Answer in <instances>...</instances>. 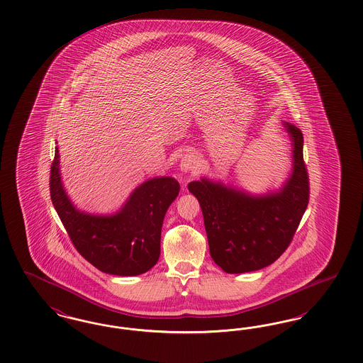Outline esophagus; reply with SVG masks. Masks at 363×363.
<instances>
[{
  "mask_svg": "<svg viewBox=\"0 0 363 363\" xmlns=\"http://www.w3.org/2000/svg\"><path fill=\"white\" fill-rule=\"evenodd\" d=\"M179 169L182 173H199L201 169V160L197 154L188 152L182 157L181 163H179Z\"/></svg>",
  "mask_w": 363,
  "mask_h": 363,
  "instance_id": "esophagus-1",
  "label": "esophagus"
}]
</instances>
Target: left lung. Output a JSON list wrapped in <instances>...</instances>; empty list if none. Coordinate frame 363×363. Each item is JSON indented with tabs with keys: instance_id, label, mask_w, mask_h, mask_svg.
I'll return each mask as SVG.
<instances>
[{
	"instance_id": "1",
	"label": "left lung",
	"mask_w": 363,
	"mask_h": 363,
	"mask_svg": "<svg viewBox=\"0 0 363 363\" xmlns=\"http://www.w3.org/2000/svg\"><path fill=\"white\" fill-rule=\"evenodd\" d=\"M291 140V172L284 185L264 194L201 178L188 185L203 211L212 259L225 273L261 270L276 262L294 236L309 201V179L303 158L304 138L284 121Z\"/></svg>"
}]
</instances>
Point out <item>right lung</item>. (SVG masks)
I'll list each match as a JSON object with an SVG mask.
<instances>
[{
  "label": "right lung",
  "mask_w": 363,
  "mask_h": 363,
  "mask_svg": "<svg viewBox=\"0 0 363 363\" xmlns=\"http://www.w3.org/2000/svg\"><path fill=\"white\" fill-rule=\"evenodd\" d=\"M50 193L77 251L102 273L132 277L148 272L160 259L163 218L179 193V184L172 177L151 178L135 189L113 215L82 212L63 188L57 147Z\"/></svg>",
  "instance_id": "obj_1"
}]
</instances>
